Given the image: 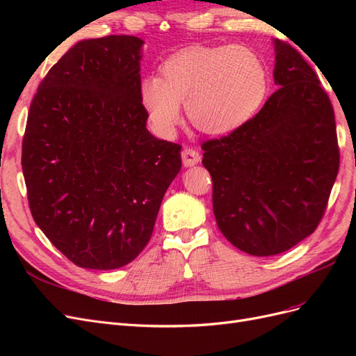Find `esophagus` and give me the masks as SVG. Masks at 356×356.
Segmentation results:
<instances>
[{
	"instance_id": "34e87169",
	"label": "esophagus",
	"mask_w": 356,
	"mask_h": 356,
	"mask_svg": "<svg viewBox=\"0 0 356 356\" xmlns=\"http://www.w3.org/2000/svg\"><path fill=\"white\" fill-rule=\"evenodd\" d=\"M181 157H182V165H184L186 168H191V166L197 165L199 160H200V154L196 152V149H193V148H184V149H182Z\"/></svg>"
}]
</instances>
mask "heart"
<instances>
[{"instance_id": "obj_1", "label": "heart", "mask_w": 356, "mask_h": 356, "mask_svg": "<svg viewBox=\"0 0 356 356\" xmlns=\"http://www.w3.org/2000/svg\"><path fill=\"white\" fill-rule=\"evenodd\" d=\"M160 74L143 80L141 99L161 135L175 131L179 104L199 131L233 132L255 114L267 90L264 63L245 46H193L165 60Z\"/></svg>"}]
</instances>
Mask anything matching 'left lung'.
<instances>
[{
    "label": "left lung",
    "mask_w": 356,
    "mask_h": 356,
    "mask_svg": "<svg viewBox=\"0 0 356 356\" xmlns=\"http://www.w3.org/2000/svg\"><path fill=\"white\" fill-rule=\"evenodd\" d=\"M273 44L277 90L251 120L202 145L218 229L255 257L285 252L315 232L340 163L318 75L294 47Z\"/></svg>",
    "instance_id": "1"
}]
</instances>
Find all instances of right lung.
I'll use <instances>...</instances> for the list:
<instances>
[{
  "label": "right lung",
  "mask_w": 356,
  "mask_h": 356,
  "mask_svg": "<svg viewBox=\"0 0 356 356\" xmlns=\"http://www.w3.org/2000/svg\"><path fill=\"white\" fill-rule=\"evenodd\" d=\"M144 41L74 44L38 86L22 143L31 213L83 268L113 270L141 254L181 169V145L147 129Z\"/></svg>",
  "instance_id": "add662e5"
}]
</instances>
